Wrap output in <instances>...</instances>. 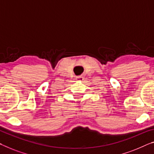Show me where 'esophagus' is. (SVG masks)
<instances>
[{
  "label": "esophagus",
  "mask_w": 154,
  "mask_h": 154,
  "mask_svg": "<svg viewBox=\"0 0 154 154\" xmlns=\"http://www.w3.org/2000/svg\"><path fill=\"white\" fill-rule=\"evenodd\" d=\"M76 80H77V81H82V80H84V77H82V76L77 77H76Z\"/></svg>",
  "instance_id": "esophagus-1"
}]
</instances>
